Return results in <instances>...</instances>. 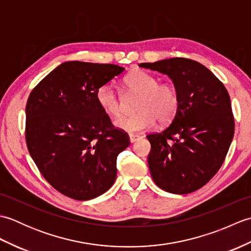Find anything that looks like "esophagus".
Here are the masks:
<instances>
[{"label":"esophagus","mask_w":251,"mask_h":251,"mask_svg":"<svg viewBox=\"0 0 251 251\" xmlns=\"http://www.w3.org/2000/svg\"><path fill=\"white\" fill-rule=\"evenodd\" d=\"M139 139H141V136H139V135H129V140H130V142L132 143V142H136V141H138Z\"/></svg>","instance_id":"34e87169"}]
</instances>
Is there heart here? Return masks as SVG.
<instances>
[{
  "instance_id": "obj_1",
  "label": "heart",
  "mask_w": 251,
  "mask_h": 251,
  "mask_svg": "<svg viewBox=\"0 0 251 251\" xmlns=\"http://www.w3.org/2000/svg\"><path fill=\"white\" fill-rule=\"evenodd\" d=\"M125 84L132 92L141 95L137 105L139 112L115 120L116 128L129 134H138L153 128L157 120L161 123H168L177 114L179 96L172 84L159 83L156 76L142 70L129 73L125 78ZM96 99L106 114L116 116L123 110L119 95L110 83L98 88Z\"/></svg>"
}]
</instances>
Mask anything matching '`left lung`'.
I'll list each match as a JSON object with an SVG mask.
<instances>
[{
    "mask_svg": "<svg viewBox=\"0 0 251 251\" xmlns=\"http://www.w3.org/2000/svg\"><path fill=\"white\" fill-rule=\"evenodd\" d=\"M139 67L166 74L179 96L166 129L148 135V164L157 186L188 194L205 185L225 162L234 136L230 96L217 76L195 60L169 58Z\"/></svg>",
    "mask_w": 251,
    "mask_h": 251,
    "instance_id": "1",
    "label": "left lung"
}]
</instances>
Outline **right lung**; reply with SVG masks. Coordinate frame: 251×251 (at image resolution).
<instances>
[{"instance_id": "right-lung-1", "label": "right lung", "mask_w": 251, "mask_h": 251, "mask_svg": "<svg viewBox=\"0 0 251 251\" xmlns=\"http://www.w3.org/2000/svg\"><path fill=\"white\" fill-rule=\"evenodd\" d=\"M124 70L109 63L66 61L29 96V153L43 177L63 195L93 200L114 183L117 155L130 142L112 125L96 93Z\"/></svg>"}]
</instances>
